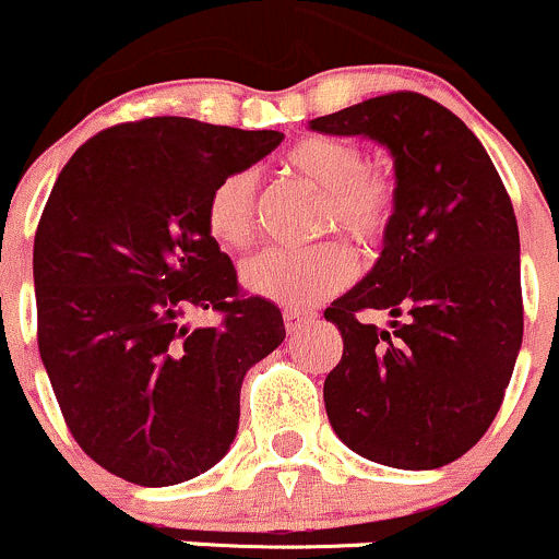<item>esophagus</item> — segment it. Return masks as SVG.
I'll use <instances>...</instances> for the list:
<instances>
[{"label": "esophagus", "mask_w": 559, "mask_h": 559, "mask_svg": "<svg viewBox=\"0 0 559 559\" xmlns=\"http://www.w3.org/2000/svg\"><path fill=\"white\" fill-rule=\"evenodd\" d=\"M310 321H313V313H305V310H297V308H286L284 310V324H286V332H289V334H295L302 326H308Z\"/></svg>", "instance_id": "1"}]
</instances>
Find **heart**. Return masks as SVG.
Listing matches in <instances>:
<instances>
[{
    "instance_id": "b5f03b06",
    "label": "heart",
    "mask_w": 559,
    "mask_h": 559,
    "mask_svg": "<svg viewBox=\"0 0 559 559\" xmlns=\"http://www.w3.org/2000/svg\"><path fill=\"white\" fill-rule=\"evenodd\" d=\"M284 166L324 192L321 227L345 230L358 243H374L391 225L396 190L391 176L364 166V152L343 139L313 136L284 155ZM257 187L251 168L222 176L205 201V230L222 249H243L257 230ZM354 257L343 243L310 251L267 249L243 262L240 278L251 295L289 308H310L343 289Z\"/></svg>"
}]
</instances>
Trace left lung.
<instances>
[{"label": "left lung", "instance_id": "8db88e82", "mask_svg": "<svg viewBox=\"0 0 559 559\" xmlns=\"http://www.w3.org/2000/svg\"><path fill=\"white\" fill-rule=\"evenodd\" d=\"M310 131L361 136L393 160L391 225L367 275L326 308L343 358L326 374L345 448L407 472L448 466L485 437L522 345L520 230L479 139L420 93H388ZM380 309L391 330L355 313Z\"/></svg>", "mask_w": 559, "mask_h": 559}]
</instances>
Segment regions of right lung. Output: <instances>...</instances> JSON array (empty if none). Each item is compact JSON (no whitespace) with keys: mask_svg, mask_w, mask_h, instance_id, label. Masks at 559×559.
I'll return each mask as SVG.
<instances>
[{"mask_svg":"<svg viewBox=\"0 0 559 559\" xmlns=\"http://www.w3.org/2000/svg\"><path fill=\"white\" fill-rule=\"evenodd\" d=\"M281 141L146 117L85 141L47 198L34 238L39 356L80 448L133 485L216 466L246 372L284 343L281 310L238 295L203 219L216 181ZM201 309L225 312L223 326L187 325Z\"/></svg>","mask_w":559,"mask_h":559,"instance_id":"right-lung-1","label":"right lung"}]
</instances>
